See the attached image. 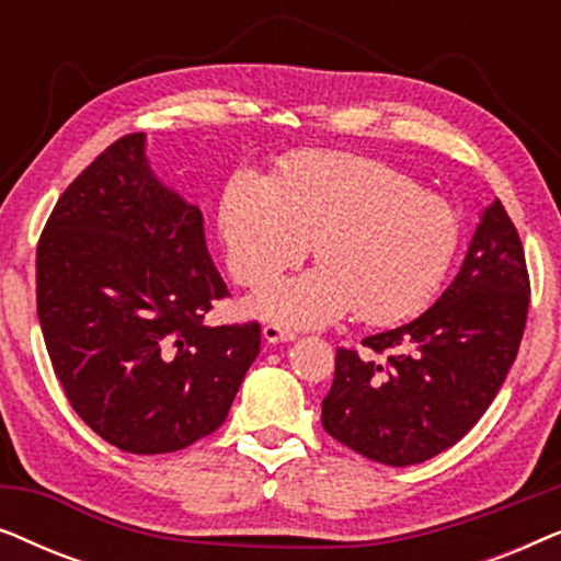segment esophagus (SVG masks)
I'll return each mask as SVG.
<instances>
[{
	"mask_svg": "<svg viewBox=\"0 0 561 561\" xmlns=\"http://www.w3.org/2000/svg\"><path fill=\"white\" fill-rule=\"evenodd\" d=\"M263 336L271 344H278V342H290V340H296V334L290 332V329H286V327H280V324H265L263 327Z\"/></svg>",
	"mask_w": 561,
	"mask_h": 561,
	"instance_id": "obj_1",
	"label": "esophagus"
}]
</instances>
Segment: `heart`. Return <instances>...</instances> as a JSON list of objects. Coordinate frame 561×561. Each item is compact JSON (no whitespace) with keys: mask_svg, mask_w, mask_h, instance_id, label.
Here are the masks:
<instances>
[{"mask_svg":"<svg viewBox=\"0 0 561 561\" xmlns=\"http://www.w3.org/2000/svg\"><path fill=\"white\" fill-rule=\"evenodd\" d=\"M229 271L263 288L301 263L313 242L321 267L280 283L252 311L290 327H319L355 309L365 324L416 317L447 278L459 217L409 173L352 152L313 150L275 179L237 173L221 198Z\"/></svg>","mask_w":561,"mask_h":561,"instance_id":"b5f03b06","label":"heart"}]
</instances>
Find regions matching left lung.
Wrapping results in <instances>:
<instances>
[{
  "mask_svg": "<svg viewBox=\"0 0 561 561\" xmlns=\"http://www.w3.org/2000/svg\"><path fill=\"white\" fill-rule=\"evenodd\" d=\"M528 298L524 244L495 198L457 278L432 309L365 336L367 357L336 350L332 390L321 401L327 434L390 467L455 447L493 403L518 355Z\"/></svg>",
  "mask_w": 561,
  "mask_h": 561,
  "instance_id": "1",
  "label": "left lung"
}]
</instances>
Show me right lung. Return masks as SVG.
Here are the masks:
<instances>
[{"label": "right lung", "mask_w": 561, "mask_h": 561, "mask_svg": "<svg viewBox=\"0 0 561 561\" xmlns=\"http://www.w3.org/2000/svg\"><path fill=\"white\" fill-rule=\"evenodd\" d=\"M35 271L45 350L91 432L165 455L225 424L260 324H204L229 290L202 211L152 175L142 133L114 140L60 194Z\"/></svg>", "instance_id": "obj_1"}]
</instances>
